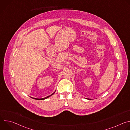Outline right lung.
<instances>
[{
  "mask_svg": "<svg viewBox=\"0 0 130 130\" xmlns=\"http://www.w3.org/2000/svg\"><path fill=\"white\" fill-rule=\"evenodd\" d=\"M54 92H54L52 94H51V95H50V96H48V97H45V98H34V99H36V100H44V99H47V98H48V97H50L51 96H52V95H53L54 94Z\"/></svg>",
  "mask_w": 130,
  "mask_h": 130,
  "instance_id": "obj_1",
  "label": "right lung"
}]
</instances>
